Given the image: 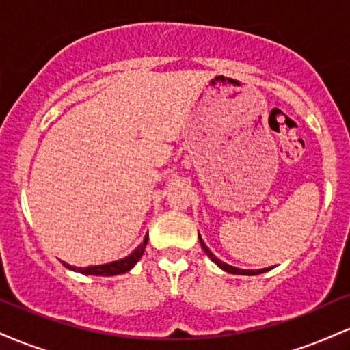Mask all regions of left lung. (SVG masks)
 Instances as JSON below:
<instances>
[{
  "instance_id": "1",
  "label": "left lung",
  "mask_w": 350,
  "mask_h": 350,
  "mask_svg": "<svg viewBox=\"0 0 350 350\" xmlns=\"http://www.w3.org/2000/svg\"><path fill=\"white\" fill-rule=\"evenodd\" d=\"M199 242H200V245H202L204 252H206L207 255H208V258H211L212 262H214L215 265H219V267L222 268L224 271H228V273H232V275H258V273H263V271H268V270H270V268H263V270H240V268L230 267V265L224 263L222 260H219V258H217V256L214 255V253H212L211 250H208V248L206 247V243H204V242H202V239H200V235H199Z\"/></svg>"
}]
</instances>
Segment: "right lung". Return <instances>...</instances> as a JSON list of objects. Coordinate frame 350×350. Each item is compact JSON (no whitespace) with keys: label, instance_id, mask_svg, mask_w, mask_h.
Here are the masks:
<instances>
[{"label":"right lung","instance_id":"add662e5","mask_svg":"<svg viewBox=\"0 0 350 350\" xmlns=\"http://www.w3.org/2000/svg\"><path fill=\"white\" fill-rule=\"evenodd\" d=\"M146 243H148V235L144 237L143 243L139 245V247L136 248V250L131 253V255H128L126 258H123V260H118V262H111V263H107V265H94V267H85V268L70 267V265H67V263H64V265H66V268H69V270L85 273V275H97V276L120 275V273H126L128 270H131V268L135 267L136 262L142 258L144 248H146Z\"/></svg>","mask_w":350,"mask_h":350}]
</instances>
